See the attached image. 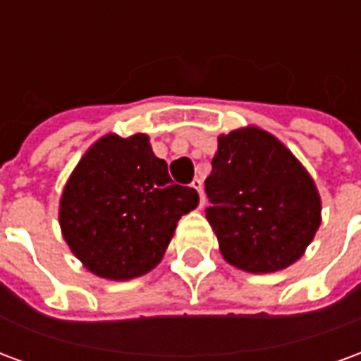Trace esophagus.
<instances>
[{"label": "esophagus", "mask_w": 361, "mask_h": 361, "mask_svg": "<svg viewBox=\"0 0 361 361\" xmlns=\"http://www.w3.org/2000/svg\"><path fill=\"white\" fill-rule=\"evenodd\" d=\"M191 188L195 189L197 193H199V199H201V201H199V207H203V204H204V195H203V181H201V180H197V178H195V180L191 181Z\"/></svg>", "instance_id": "34e87169"}]
</instances>
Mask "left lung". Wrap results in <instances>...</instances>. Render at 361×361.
<instances>
[{"label":"left lung","instance_id":"left-lung-1","mask_svg":"<svg viewBox=\"0 0 361 361\" xmlns=\"http://www.w3.org/2000/svg\"><path fill=\"white\" fill-rule=\"evenodd\" d=\"M207 220L230 265L276 272L302 257L321 224V197L307 170L259 127L219 137L204 180Z\"/></svg>","mask_w":361,"mask_h":361}]
</instances>
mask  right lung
Segmentation results:
<instances>
[{"label": "right lung", "mask_w": 361, "mask_h": 361, "mask_svg": "<svg viewBox=\"0 0 361 361\" xmlns=\"http://www.w3.org/2000/svg\"><path fill=\"white\" fill-rule=\"evenodd\" d=\"M193 188L173 183L149 137L104 135L69 176L59 226L73 255L108 280L142 276L162 261L178 220L195 209Z\"/></svg>", "instance_id": "obj_1"}]
</instances>
